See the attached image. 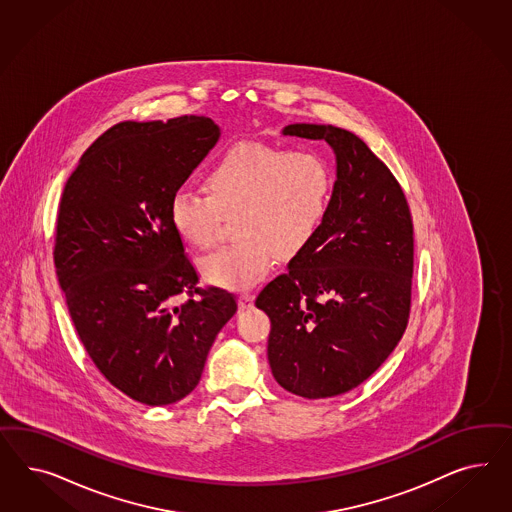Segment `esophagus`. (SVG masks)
Instances as JSON below:
<instances>
[{"instance_id":"obj_1","label":"esophagus","mask_w":512,"mask_h":512,"mask_svg":"<svg viewBox=\"0 0 512 512\" xmlns=\"http://www.w3.org/2000/svg\"><path fill=\"white\" fill-rule=\"evenodd\" d=\"M253 300H255V296L251 295V293H242V295L238 296V306L242 310H248V308L253 306Z\"/></svg>"}]
</instances>
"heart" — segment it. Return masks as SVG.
<instances>
[{"label": "heart", "mask_w": 512, "mask_h": 512, "mask_svg": "<svg viewBox=\"0 0 512 512\" xmlns=\"http://www.w3.org/2000/svg\"><path fill=\"white\" fill-rule=\"evenodd\" d=\"M206 197L176 189L169 201L172 231L191 248H210L221 217L233 219V246L204 257L199 268L208 283L248 289L310 246L325 223L334 174L325 157L310 148L283 150L264 142L229 146L202 176Z\"/></svg>", "instance_id": "b5f03b06"}]
</instances>
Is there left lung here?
<instances>
[{"label":"left lung","instance_id":"obj_1","mask_svg":"<svg viewBox=\"0 0 512 512\" xmlns=\"http://www.w3.org/2000/svg\"><path fill=\"white\" fill-rule=\"evenodd\" d=\"M336 154L332 204L315 240L255 306L270 317L268 362L281 387L317 400L364 383L402 340L411 310L413 219L387 165L355 133L293 124Z\"/></svg>","mask_w":512,"mask_h":512}]
</instances>
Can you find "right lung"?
<instances>
[{
    "label": "right lung",
    "mask_w": 512,
    "mask_h": 512,
    "mask_svg": "<svg viewBox=\"0 0 512 512\" xmlns=\"http://www.w3.org/2000/svg\"><path fill=\"white\" fill-rule=\"evenodd\" d=\"M206 116L122 122L82 154L63 189L54 264L78 338L110 385L144 405L201 381L233 293L199 287L169 201L214 148Z\"/></svg>",
    "instance_id": "obj_1"
}]
</instances>
